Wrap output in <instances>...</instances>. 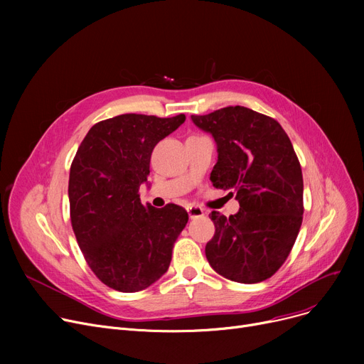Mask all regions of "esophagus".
<instances>
[{
    "label": "esophagus",
    "mask_w": 364,
    "mask_h": 364,
    "mask_svg": "<svg viewBox=\"0 0 364 364\" xmlns=\"http://www.w3.org/2000/svg\"><path fill=\"white\" fill-rule=\"evenodd\" d=\"M187 213H188L190 218H199V217L203 215V208H200L198 205H188Z\"/></svg>",
    "instance_id": "esophagus-1"
}]
</instances>
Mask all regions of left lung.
Returning <instances> with one entry per match:
<instances>
[{
	"mask_svg": "<svg viewBox=\"0 0 364 364\" xmlns=\"http://www.w3.org/2000/svg\"><path fill=\"white\" fill-rule=\"evenodd\" d=\"M192 121L218 146L213 184L230 190L240 205L228 218L209 215L215 235L205 247L208 262L233 282L269 279L289 257L304 214L302 171L288 134L276 119L243 106L192 114Z\"/></svg>",
	"mask_w": 364,
	"mask_h": 364,
	"instance_id": "left-lung-1",
	"label": "left lung"
}]
</instances>
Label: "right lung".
Masks as SVG:
<instances>
[{
	"label": "right lung",
	"mask_w": 364,
	"mask_h": 364,
	"mask_svg": "<svg viewBox=\"0 0 364 364\" xmlns=\"http://www.w3.org/2000/svg\"><path fill=\"white\" fill-rule=\"evenodd\" d=\"M186 117L125 113L90 128L69 174L70 223L92 273L109 288L139 292L168 270L188 221L186 209L143 205L140 186L155 146Z\"/></svg>",
	"instance_id": "right-lung-1"
}]
</instances>
